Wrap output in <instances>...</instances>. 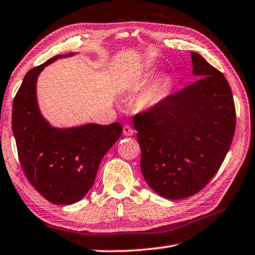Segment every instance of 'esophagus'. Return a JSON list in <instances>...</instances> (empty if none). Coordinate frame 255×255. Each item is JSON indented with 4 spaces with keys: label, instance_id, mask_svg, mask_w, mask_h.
<instances>
[{
    "label": "esophagus",
    "instance_id": "esophagus-1",
    "mask_svg": "<svg viewBox=\"0 0 255 255\" xmlns=\"http://www.w3.org/2000/svg\"><path fill=\"white\" fill-rule=\"evenodd\" d=\"M123 134L125 136H132L134 135V130H132V128L129 125H125L123 128Z\"/></svg>",
    "mask_w": 255,
    "mask_h": 255
}]
</instances>
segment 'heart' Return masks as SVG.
<instances>
[{
    "instance_id": "heart-1",
    "label": "heart",
    "mask_w": 255,
    "mask_h": 255,
    "mask_svg": "<svg viewBox=\"0 0 255 255\" xmlns=\"http://www.w3.org/2000/svg\"><path fill=\"white\" fill-rule=\"evenodd\" d=\"M168 83V78L164 76L157 77L153 80L142 96V106L145 109H153L159 106L164 99Z\"/></svg>"
}]
</instances>
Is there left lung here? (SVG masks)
<instances>
[{
	"label": "left lung",
	"instance_id": "left-lung-1",
	"mask_svg": "<svg viewBox=\"0 0 255 255\" xmlns=\"http://www.w3.org/2000/svg\"><path fill=\"white\" fill-rule=\"evenodd\" d=\"M195 83L134 118L147 185L168 200L200 192L219 170L235 132L232 88L220 71L191 52Z\"/></svg>",
	"mask_w": 255,
	"mask_h": 255
}]
</instances>
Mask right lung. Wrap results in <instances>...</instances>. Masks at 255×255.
Masks as SVG:
<instances>
[{
  "mask_svg": "<svg viewBox=\"0 0 255 255\" xmlns=\"http://www.w3.org/2000/svg\"><path fill=\"white\" fill-rule=\"evenodd\" d=\"M77 53L55 55L26 74L12 106V131L27 179L54 204H72L92 188L101 160L119 139V123L54 127L39 110L37 79L48 64Z\"/></svg>",
  "mask_w": 255,
  "mask_h": 255,
  "instance_id": "add662e5",
  "label": "right lung"
}]
</instances>
